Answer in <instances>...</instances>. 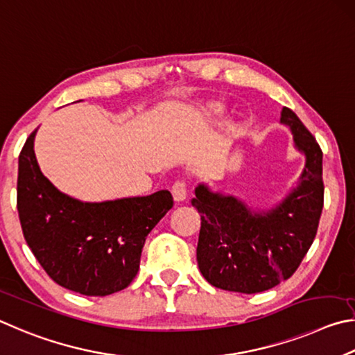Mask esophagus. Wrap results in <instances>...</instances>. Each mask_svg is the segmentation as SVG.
<instances>
[{"label": "esophagus", "mask_w": 355, "mask_h": 355, "mask_svg": "<svg viewBox=\"0 0 355 355\" xmlns=\"http://www.w3.org/2000/svg\"><path fill=\"white\" fill-rule=\"evenodd\" d=\"M171 193H173V198L176 202L185 201L187 200V185H185V182H182V181L174 182V185L171 187Z\"/></svg>", "instance_id": "obj_1"}]
</instances>
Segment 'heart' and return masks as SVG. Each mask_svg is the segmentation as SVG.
Instances as JSON below:
<instances>
[{
	"label": "heart",
	"mask_w": 355,
	"mask_h": 355,
	"mask_svg": "<svg viewBox=\"0 0 355 355\" xmlns=\"http://www.w3.org/2000/svg\"><path fill=\"white\" fill-rule=\"evenodd\" d=\"M223 110H225V107H223L221 103H216V101H209L202 105V112L206 114L207 116L210 118H216L220 116L223 114Z\"/></svg>",
	"instance_id": "obj_1"
}]
</instances>
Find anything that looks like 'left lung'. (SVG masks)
Masks as SVG:
<instances>
[{"instance_id":"left-lung-1","label":"left lung","mask_w":355,"mask_h":355,"mask_svg":"<svg viewBox=\"0 0 355 355\" xmlns=\"http://www.w3.org/2000/svg\"><path fill=\"white\" fill-rule=\"evenodd\" d=\"M281 123L306 164L276 206L252 209L207 184L195 189L191 206L201 215L198 266L216 288L252 295L276 287L293 275L313 243L324 196L322 153L293 110L284 107Z\"/></svg>"}]
</instances>
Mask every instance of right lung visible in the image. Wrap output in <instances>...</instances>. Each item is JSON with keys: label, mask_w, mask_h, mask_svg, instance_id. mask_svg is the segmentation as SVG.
I'll use <instances>...</instances> for the list:
<instances>
[{"label": "right lung", "mask_w": 355, "mask_h": 355, "mask_svg": "<svg viewBox=\"0 0 355 355\" xmlns=\"http://www.w3.org/2000/svg\"><path fill=\"white\" fill-rule=\"evenodd\" d=\"M37 129L18 157L17 209L24 240L60 287L85 296L126 288L140 266L148 234L173 207L168 190L85 202L43 176L34 153Z\"/></svg>", "instance_id": "1"}]
</instances>
